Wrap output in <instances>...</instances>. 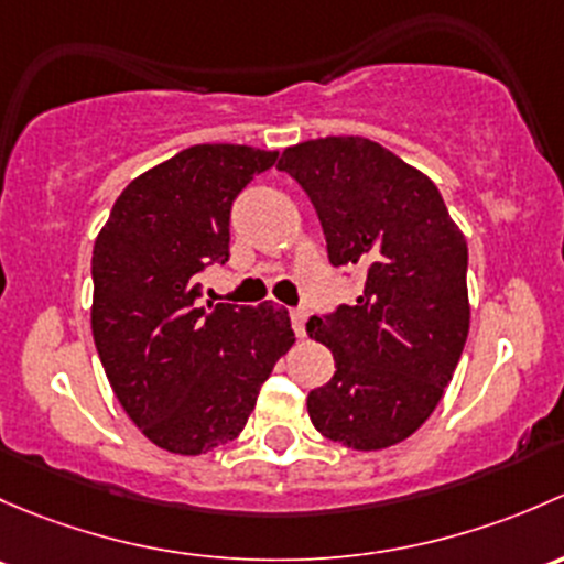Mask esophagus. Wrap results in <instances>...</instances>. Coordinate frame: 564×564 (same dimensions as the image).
Returning a JSON list of instances; mask_svg holds the SVG:
<instances>
[{
	"instance_id": "esophagus-1",
	"label": "esophagus",
	"mask_w": 564,
	"mask_h": 564,
	"mask_svg": "<svg viewBox=\"0 0 564 564\" xmlns=\"http://www.w3.org/2000/svg\"><path fill=\"white\" fill-rule=\"evenodd\" d=\"M306 317H310V312H306V310H293V312H290V323H293L295 336H304L306 334Z\"/></svg>"
}]
</instances>
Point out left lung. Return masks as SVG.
Wrapping results in <instances>:
<instances>
[{
  "mask_svg": "<svg viewBox=\"0 0 564 564\" xmlns=\"http://www.w3.org/2000/svg\"><path fill=\"white\" fill-rule=\"evenodd\" d=\"M276 167L310 195L330 265L364 274L356 304L306 323L336 361L306 399L312 423L352 451L402 443L437 408L467 341V241L432 178L369 138L299 143Z\"/></svg>",
  "mask_w": 564,
  "mask_h": 564,
  "instance_id": "1",
  "label": "left lung"
}]
</instances>
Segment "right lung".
<instances>
[{
	"instance_id": "add662e5",
	"label": "right lung",
	"mask_w": 564,
	"mask_h": 564,
	"mask_svg": "<svg viewBox=\"0 0 564 564\" xmlns=\"http://www.w3.org/2000/svg\"><path fill=\"white\" fill-rule=\"evenodd\" d=\"M276 152L189 147L116 197L91 254V334L127 415L160 448L197 456L239 437L295 341L288 310L200 306V274L230 258V206Z\"/></svg>"
}]
</instances>
